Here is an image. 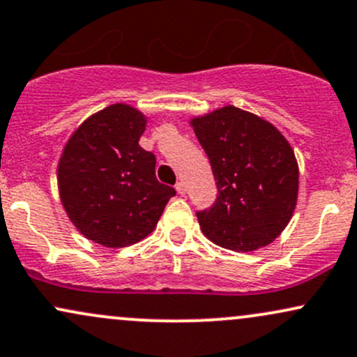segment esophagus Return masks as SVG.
I'll list each match as a JSON object with an SVG mask.
<instances>
[{
    "mask_svg": "<svg viewBox=\"0 0 357 357\" xmlns=\"http://www.w3.org/2000/svg\"><path fill=\"white\" fill-rule=\"evenodd\" d=\"M176 191H178L179 195H186V186H184L183 181L176 183Z\"/></svg>",
    "mask_w": 357,
    "mask_h": 357,
    "instance_id": "1",
    "label": "esophagus"
}]
</instances>
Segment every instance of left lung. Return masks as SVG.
Segmentation results:
<instances>
[{
  "mask_svg": "<svg viewBox=\"0 0 357 357\" xmlns=\"http://www.w3.org/2000/svg\"><path fill=\"white\" fill-rule=\"evenodd\" d=\"M190 124L220 191L213 208L197 213L203 234L238 252L271 244L298 203L299 167L289 141L274 124L231 105Z\"/></svg>",
  "mask_w": 357,
  "mask_h": 357,
  "instance_id": "left-lung-1",
  "label": "left lung"
}]
</instances>
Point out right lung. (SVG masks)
Wrapping results in <instances>:
<instances>
[{
	"label": "right lung",
	"instance_id": "obj_1",
	"mask_svg": "<svg viewBox=\"0 0 357 357\" xmlns=\"http://www.w3.org/2000/svg\"><path fill=\"white\" fill-rule=\"evenodd\" d=\"M148 118L116 102L86 118L58 162L59 199L76 229L105 248L151 234L176 195L156 179V158L139 146Z\"/></svg>",
	"mask_w": 357,
	"mask_h": 357
}]
</instances>
